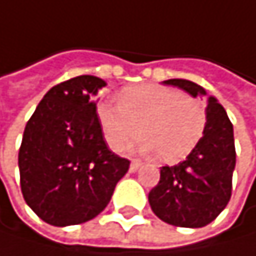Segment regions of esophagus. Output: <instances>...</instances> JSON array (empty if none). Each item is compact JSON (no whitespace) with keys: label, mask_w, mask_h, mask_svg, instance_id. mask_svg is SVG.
Returning a JSON list of instances; mask_svg holds the SVG:
<instances>
[{"label":"esophagus","mask_w":256,"mask_h":256,"mask_svg":"<svg viewBox=\"0 0 256 256\" xmlns=\"http://www.w3.org/2000/svg\"><path fill=\"white\" fill-rule=\"evenodd\" d=\"M141 161H138V160H132V162H130V167H129V170L130 172H136L140 167H141Z\"/></svg>","instance_id":"34e87169"}]
</instances>
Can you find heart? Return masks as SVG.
<instances>
[{"instance_id": "b5f03b06", "label": "heart", "mask_w": 256, "mask_h": 256, "mask_svg": "<svg viewBox=\"0 0 256 256\" xmlns=\"http://www.w3.org/2000/svg\"><path fill=\"white\" fill-rule=\"evenodd\" d=\"M98 120L104 138L121 152L136 134V149L154 154L162 162H176L200 142L208 124L202 101L160 86L130 87L120 94L118 104L101 102Z\"/></svg>"}]
</instances>
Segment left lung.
<instances>
[{
    "mask_svg": "<svg viewBox=\"0 0 256 256\" xmlns=\"http://www.w3.org/2000/svg\"><path fill=\"white\" fill-rule=\"evenodd\" d=\"M192 96L206 95L189 80H167ZM208 124L195 149L176 166H162L160 181L149 192L154 214L176 228H202L228 206L236 152L234 126L224 107L214 98L208 104Z\"/></svg>",
    "mask_w": 256,
    "mask_h": 256,
    "instance_id": "8db88e82",
    "label": "left lung"
}]
</instances>
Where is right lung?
Wrapping results in <instances>:
<instances>
[{"label":"right lung","mask_w":256,"mask_h":256,"mask_svg":"<svg viewBox=\"0 0 256 256\" xmlns=\"http://www.w3.org/2000/svg\"><path fill=\"white\" fill-rule=\"evenodd\" d=\"M106 82L81 75L54 86L27 121L18 152L26 202L58 228L81 224L109 204L130 161L109 150L94 96Z\"/></svg>","instance_id":"right-lung-1"}]
</instances>
